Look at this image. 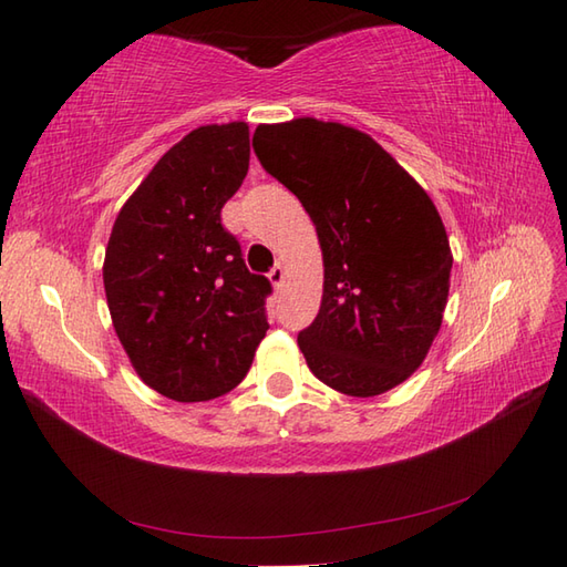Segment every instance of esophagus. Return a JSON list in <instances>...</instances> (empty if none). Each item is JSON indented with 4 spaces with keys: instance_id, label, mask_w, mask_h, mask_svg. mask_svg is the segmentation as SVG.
I'll return each mask as SVG.
<instances>
[{
    "instance_id": "obj_1",
    "label": "esophagus",
    "mask_w": 567,
    "mask_h": 567,
    "mask_svg": "<svg viewBox=\"0 0 567 567\" xmlns=\"http://www.w3.org/2000/svg\"><path fill=\"white\" fill-rule=\"evenodd\" d=\"M285 275H287V268H285V262H275V268L270 270V282H272V287H282V282H285Z\"/></svg>"
}]
</instances>
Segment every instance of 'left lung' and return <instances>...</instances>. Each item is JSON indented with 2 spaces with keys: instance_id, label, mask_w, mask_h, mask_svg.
I'll list each match as a JSON object with an SVG mask.
<instances>
[{
  "instance_id": "8db88e82",
  "label": "left lung",
  "mask_w": 567,
  "mask_h": 567,
  "mask_svg": "<svg viewBox=\"0 0 567 567\" xmlns=\"http://www.w3.org/2000/svg\"><path fill=\"white\" fill-rule=\"evenodd\" d=\"M252 151L317 226L323 295L297 336L309 370L351 396L412 378L439 336L453 268L426 189L375 138L339 122L260 124Z\"/></svg>"
}]
</instances>
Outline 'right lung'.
I'll return each instance as SVG.
<instances>
[{
	"instance_id": "1",
	"label": "right lung",
	"mask_w": 567,
	"mask_h": 567,
	"mask_svg": "<svg viewBox=\"0 0 567 567\" xmlns=\"http://www.w3.org/2000/svg\"><path fill=\"white\" fill-rule=\"evenodd\" d=\"M248 161L246 122L189 131L126 199L106 244L114 331L136 375L167 400L231 392L268 331L270 282L248 272L221 226Z\"/></svg>"
}]
</instances>
